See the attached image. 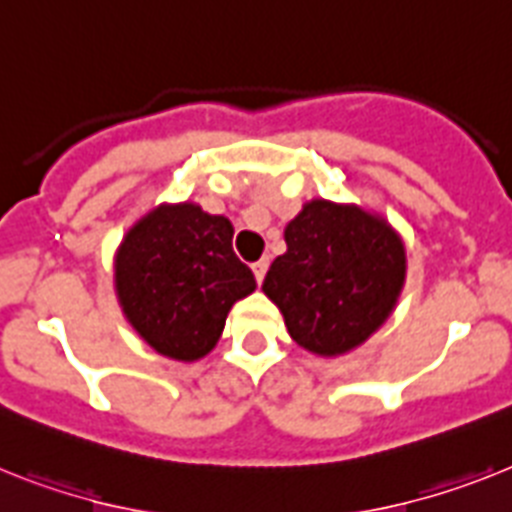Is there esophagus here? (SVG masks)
Returning <instances> with one entry per match:
<instances>
[{"instance_id":"esophagus-1","label":"esophagus","mask_w":512,"mask_h":512,"mask_svg":"<svg viewBox=\"0 0 512 512\" xmlns=\"http://www.w3.org/2000/svg\"><path fill=\"white\" fill-rule=\"evenodd\" d=\"M268 265H270L268 257H263V260H257V263H252V273H255V281L257 283H263L265 273H268Z\"/></svg>"}]
</instances>
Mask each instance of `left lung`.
Segmentation results:
<instances>
[{
    "instance_id": "1",
    "label": "left lung",
    "mask_w": 512,
    "mask_h": 512,
    "mask_svg": "<svg viewBox=\"0 0 512 512\" xmlns=\"http://www.w3.org/2000/svg\"><path fill=\"white\" fill-rule=\"evenodd\" d=\"M286 252L263 291L302 349L338 356L362 346L393 312L406 249L385 218L356 205L312 200L286 226Z\"/></svg>"
}]
</instances>
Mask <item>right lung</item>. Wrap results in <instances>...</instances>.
Wrapping results in <instances>:
<instances>
[{"instance_id":"right-lung-1","label":"right lung","mask_w":512,"mask_h":512,"mask_svg":"<svg viewBox=\"0 0 512 512\" xmlns=\"http://www.w3.org/2000/svg\"><path fill=\"white\" fill-rule=\"evenodd\" d=\"M234 226L200 205H158L124 234L114 283L124 317L150 349L197 362L218 343L234 302L255 291L234 255Z\"/></svg>"}]
</instances>
